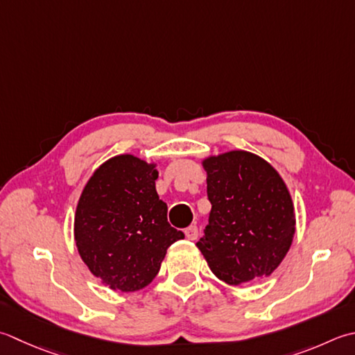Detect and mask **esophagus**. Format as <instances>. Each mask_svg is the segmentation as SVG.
<instances>
[{
    "label": "esophagus",
    "mask_w": 355,
    "mask_h": 355,
    "mask_svg": "<svg viewBox=\"0 0 355 355\" xmlns=\"http://www.w3.org/2000/svg\"><path fill=\"white\" fill-rule=\"evenodd\" d=\"M184 235L187 240H197L198 239V227L196 225H191L184 229Z\"/></svg>",
    "instance_id": "obj_1"
}]
</instances>
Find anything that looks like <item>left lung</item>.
<instances>
[{
	"label": "left lung",
	"instance_id": "left-lung-1",
	"mask_svg": "<svg viewBox=\"0 0 355 355\" xmlns=\"http://www.w3.org/2000/svg\"><path fill=\"white\" fill-rule=\"evenodd\" d=\"M203 166L212 209L197 248L207 265L232 286L270 275L295 232L293 200L279 172L245 150L211 157Z\"/></svg>",
	"mask_w": 355,
	"mask_h": 355
}]
</instances>
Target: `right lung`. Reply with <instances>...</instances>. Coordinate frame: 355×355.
Masks as SVG:
<instances>
[{
  "instance_id": "right-lung-1",
  "label": "right lung",
  "mask_w": 355,
  "mask_h": 355,
  "mask_svg": "<svg viewBox=\"0 0 355 355\" xmlns=\"http://www.w3.org/2000/svg\"><path fill=\"white\" fill-rule=\"evenodd\" d=\"M158 172L134 155L103 163L83 191L75 214V241L95 277L123 293L155 279L168 248L184 239L168 221L155 191Z\"/></svg>"
}]
</instances>
